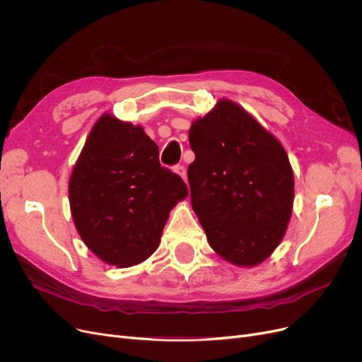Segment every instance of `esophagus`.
Instances as JSON below:
<instances>
[{"label": "esophagus", "instance_id": "obj_1", "mask_svg": "<svg viewBox=\"0 0 362 362\" xmlns=\"http://www.w3.org/2000/svg\"><path fill=\"white\" fill-rule=\"evenodd\" d=\"M175 171L186 182V168H185V165H176Z\"/></svg>", "mask_w": 362, "mask_h": 362}]
</instances>
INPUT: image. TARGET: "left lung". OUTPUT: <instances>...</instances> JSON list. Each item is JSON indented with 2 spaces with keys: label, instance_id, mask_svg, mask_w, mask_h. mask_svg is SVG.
Returning <instances> with one entry per match:
<instances>
[{
  "label": "left lung",
  "instance_id": "obj_1",
  "mask_svg": "<svg viewBox=\"0 0 362 362\" xmlns=\"http://www.w3.org/2000/svg\"><path fill=\"white\" fill-rule=\"evenodd\" d=\"M195 161L191 201L211 248L238 267H255L281 242L292 216L295 179L280 141L230 100L189 129Z\"/></svg>",
  "mask_w": 362,
  "mask_h": 362
}]
</instances>
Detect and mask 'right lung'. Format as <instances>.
Listing matches in <instances>:
<instances>
[{"label": "right lung", "mask_w": 362, "mask_h": 362, "mask_svg": "<svg viewBox=\"0 0 362 362\" xmlns=\"http://www.w3.org/2000/svg\"><path fill=\"white\" fill-rule=\"evenodd\" d=\"M186 197L185 182L161 167L144 127L108 112L90 129L69 180L76 230L101 261L119 269L157 251L170 211Z\"/></svg>", "instance_id": "right-lung-1"}]
</instances>
